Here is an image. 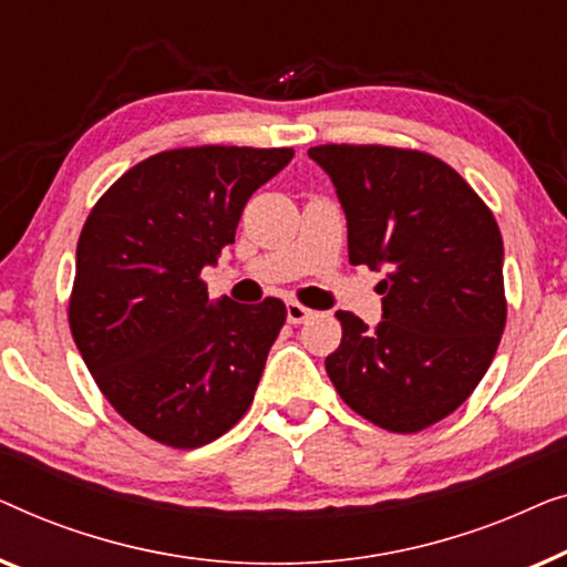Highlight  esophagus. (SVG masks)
<instances>
[{"mask_svg":"<svg viewBox=\"0 0 567 567\" xmlns=\"http://www.w3.org/2000/svg\"><path fill=\"white\" fill-rule=\"evenodd\" d=\"M308 318H313V310L300 306L298 300L287 302V321H290V323H306Z\"/></svg>","mask_w":567,"mask_h":567,"instance_id":"34e87169","label":"esophagus"}]
</instances>
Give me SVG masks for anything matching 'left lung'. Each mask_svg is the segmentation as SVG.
I'll list each match as a JSON object with an SVG mask.
<instances>
[{"instance_id":"1","label":"left lung","mask_w":567,"mask_h":567,"mask_svg":"<svg viewBox=\"0 0 567 567\" xmlns=\"http://www.w3.org/2000/svg\"><path fill=\"white\" fill-rule=\"evenodd\" d=\"M347 213L349 261L388 267L382 321L339 310L326 372L349 409L395 434L450 416L488 372L506 326L504 241L491 207L426 151L326 143Z\"/></svg>"}]
</instances>
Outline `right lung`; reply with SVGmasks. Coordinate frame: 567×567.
Returning a JSON list of instances; mask_svg holds the SVG:
<instances>
[{
	"label": "right lung",
	"instance_id": "1",
	"mask_svg": "<svg viewBox=\"0 0 567 567\" xmlns=\"http://www.w3.org/2000/svg\"><path fill=\"white\" fill-rule=\"evenodd\" d=\"M292 148L193 146L143 158L76 244L69 326L86 370L127 424L195 450L249 411L280 333V298L207 302L200 272L234 244L244 205Z\"/></svg>",
	"mask_w": 567,
	"mask_h": 567
}]
</instances>
